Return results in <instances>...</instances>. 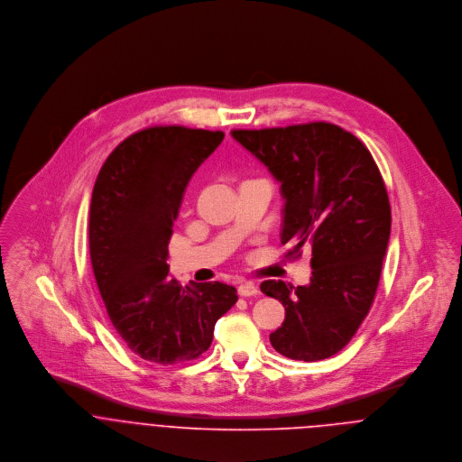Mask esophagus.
I'll return each instance as SVG.
<instances>
[{
    "label": "esophagus",
    "instance_id": "obj_1",
    "mask_svg": "<svg viewBox=\"0 0 462 462\" xmlns=\"http://www.w3.org/2000/svg\"><path fill=\"white\" fill-rule=\"evenodd\" d=\"M258 293H260V290H258V286L253 284V282H242V284H238V295H240V297H254V295H258Z\"/></svg>",
    "mask_w": 462,
    "mask_h": 462
}]
</instances>
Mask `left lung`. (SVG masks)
Returning <instances> with one entry per match:
<instances>
[{
  "label": "left lung",
  "instance_id": "1",
  "mask_svg": "<svg viewBox=\"0 0 462 462\" xmlns=\"http://www.w3.org/2000/svg\"><path fill=\"white\" fill-rule=\"evenodd\" d=\"M231 134L281 183L288 256L311 251L310 284L291 293L282 281L262 282L286 311L270 343L290 359H328L354 337L379 286L392 231L379 167L357 136L330 123Z\"/></svg>",
  "mask_w": 462,
  "mask_h": 462
}]
</instances>
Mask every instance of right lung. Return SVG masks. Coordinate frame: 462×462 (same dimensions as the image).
Returning a JSON list of instances; mask_svg holds the SVG:
<instances>
[{"mask_svg":"<svg viewBox=\"0 0 462 462\" xmlns=\"http://www.w3.org/2000/svg\"><path fill=\"white\" fill-rule=\"evenodd\" d=\"M222 132L154 126L133 133L103 163L90 200L88 245L112 326L145 361L196 359L238 300L224 282L181 286L169 275V240L187 185Z\"/></svg>","mask_w":462,"mask_h":462,"instance_id":"add662e5","label":"right lung"}]
</instances>
